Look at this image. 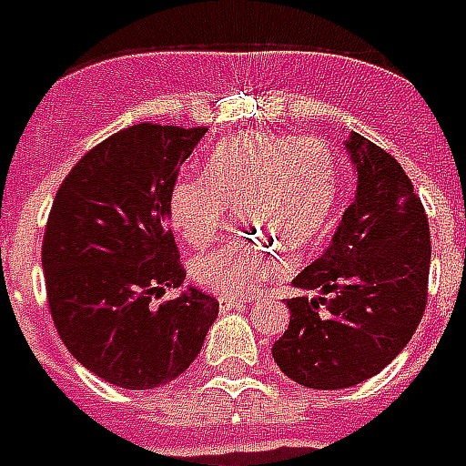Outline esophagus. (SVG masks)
<instances>
[{"instance_id":"34e87169","label":"esophagus","mask_w":466,"mask_h":466,"mask_svg":"<svg viewBox=\"0 0 466 466\" xmlns=\"http://www.w3.org/2000/svg\"><path fill=\"white\" fill-rule=\"evenodd\" d=\"M244 303L247 301H242V299H219V311L229 313L234 311V309H242Z\"/></svg>"}]
</instances>
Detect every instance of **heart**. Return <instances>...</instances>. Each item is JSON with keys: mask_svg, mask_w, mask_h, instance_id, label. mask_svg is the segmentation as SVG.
Segmentation results:
<instances>
[{"mask_svg": "<svg viewBox=\"0 0 466 466\" xmlns=\"http://www.w3.org/2000/svg\"><path fill=\"white\" fill-rule=\"evenodd\" d=\"M343 189L336 150L320 137L249 130L212 147L205 175L172 182L167 217L192 247L212 242L229 207L242 205L247 239H229L192 261V277L222 299L251 296L289 264L286 247L303 249L329 229Z\"/></svg>", "mask_w": 466, "mask_h": 466, "instance_id": "1", "label": "heart"}]
</instances>
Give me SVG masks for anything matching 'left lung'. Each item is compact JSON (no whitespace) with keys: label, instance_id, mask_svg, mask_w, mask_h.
Masks as SVG:
<instances>
[{"label":"left lung","instance_id":"1","mask_svg":"<svg viewBox=\"0 0 466 466\" xmlns=\"http://www.w3.org/2000/svg\"><path fill=\"white\" fill-rule=\"evenodd\" d=\"M358 175L329 249L294 279L319 296L289 299V329L271 356L303 388L340 390L373 378L408 346L425 313L430 224L390 153L350 130Z\"/></svg>","mask_w":466,"mask_h":466}]
</instances>
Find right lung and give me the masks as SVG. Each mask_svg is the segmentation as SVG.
I'll use <instances>...</instances> for the list:
<instances>
[{
	"mask_svg": "<svg viewBox=\"0 0 466 466\" xmlns=\"http://www.w3.org/2000/svg\"><path fill=\"white\" fill-rule=\"evenodd\" d=\"M205 133L118 130L76 163L51 205L41 247L51 319L78 363L126 390L185 373L219 313L195 286L153 303L185 281L167 195Z\"/></svg>",
	"mask_w": 466,
	"mask_h": 466,
	"instance_id": "obj_1",
	"label": "right lung"
}]
</instances>
